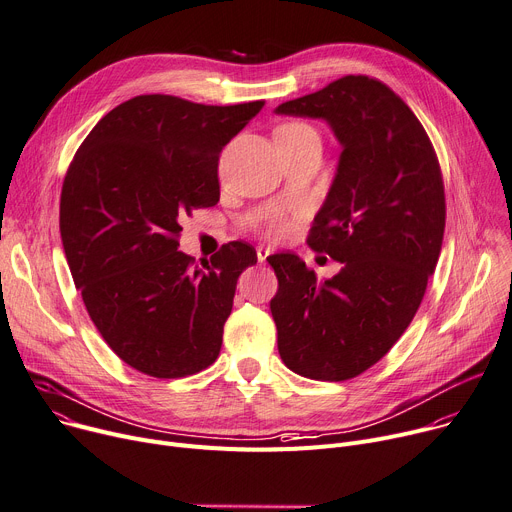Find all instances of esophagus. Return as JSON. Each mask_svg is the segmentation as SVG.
<instances>
[{
	"mask_svg": "<svg viewBox=\"0 0 512 512\" xmlns=\"http://www.w3.org/2000/svg\"><path fill=\"white\" fill-rule=\"evenodd\" d=\"M272 250L270 248H266V246H258L256 248V256H258V262H264L266 258H268V254H270Z\"/></svg>",
	"mask_w": 512,
	"mask_h": 512,
	"instance_id": "esophagus-1",
	"label": "esophagus"
}]
</instances>
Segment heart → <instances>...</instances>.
Returning a JSON list of instances; mask_svg holds the SVG:
<instances>
[{"label": "heart", "mask_w": 512, "mask_h": 512, "mask_svg": "<svg viewBox=\"0 0 512 512\" xmlns=\"http://www.w3.org/2000/svg\"><path fill=\"white\" fill-rule=\"evenodd\" d=\"M279 133H287V135H316L305 125H285V127L279 129Z\"/></svg>", "instance_id": "obj_1"}]
</instances>
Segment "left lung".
I'll return each instance as SVG.
<instances>
[{"label":"left lung","instance_id":"8db88e82","mask_svg":"<svg viewBox=\"0 0 512 512\" xmlns=\"http://www.w3.org/2000/svg\"><path fill=\"white\" fill-rule=\"evenodd\" d=\"M322 119L342 151L307 244L342 264L332 279L295 254L268 256L279 355L297 375L357 377L410 326L435 272L445 190L435 149L406 102L367 75H346L274 108Z\"/></svg>","mask_w":512,"mask_h":512}]
</instances>
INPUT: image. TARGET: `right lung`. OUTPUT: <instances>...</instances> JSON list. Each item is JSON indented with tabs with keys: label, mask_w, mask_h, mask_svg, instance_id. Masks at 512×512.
I'll use <instances>...</instances> for the list:
<instances>
[{
	"label": "right lung",
	"mask_w": 512,
	"mask_h": 512,
	"mask_svg": "<svg viewBox=\"0 0 512 512\" xmlns=\"http://www.w3.org/2000/svg\"><path fill=\"white\" fill-rule=\"evenodd\" d=\"M264 106L131 98L98 121L67 170L59 229L75 287L106 344L133 369L176 379L215 363L244 242L194 266L180 219L219 203V153Z\"/></svg>",
	"instance_id": "add662e5"
}]
</instances>
